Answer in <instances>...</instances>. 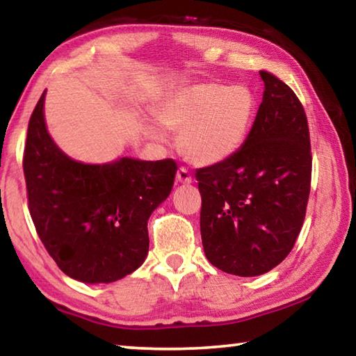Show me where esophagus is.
<instances>
[{"label": "esophagus", "mask_w": 356, "mask_h": 356, "mask_svg": "<svg viewBox=\"0 0 356 356\" xmlns=\"http://www.w3.org/2000/svg\"><path fill=\"white\" fill-rule=\"evenodd\" d=\"M176 177H177L179 182H182V184H191V182H193L191 174H190L188 170H186L185 166H180V168H179Z\"/></svg>", "instance_id": "1"}]
</instances>
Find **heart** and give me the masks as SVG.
Instances as JSON below:
<instances>
[{
    "instance_id": "b5f03b06",
    "label": "heart",
    "mask_w": 356,
    "mask_h": 356,
    "mask_svg": "<svg viewBox=\"0 0 356 356\" xmlns=\"http://www.w3.org/2000/svg\"><path fill=\"white\" fill-rule=\"evenodd\" d=\"M254 97L245 86L204 83L179 92L156 110L166 129L180 131L182 152L196 165L227 160L242 146L254 116ZM156 138H163L152 130Z\"/></svg>"
}]
</instances>
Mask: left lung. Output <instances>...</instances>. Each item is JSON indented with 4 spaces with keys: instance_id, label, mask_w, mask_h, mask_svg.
Instances as JSON below:
<instances>
[{
    "instance_id": "left-lung-1",
    "label": "left lung",
    "mask_w": 356,
    "mask_h": 356,
    "mask_svg": "<svg viewBox=\"0 0 356 356\" xmlns=\"http://www.w3.org/2000/svg\"><path fill=\"white\" fill-rule=\"evenodd\" d=\"M243 146L196 170L201 237L209 262L237 276L267 273L292 251L311 190L308 119L297 95L268 72Z\"/></svg>"
}]
</instances>
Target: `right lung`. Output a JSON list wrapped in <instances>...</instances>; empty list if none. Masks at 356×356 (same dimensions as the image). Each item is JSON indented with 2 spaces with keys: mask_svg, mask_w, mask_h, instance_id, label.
Wrapping results in <instances>:
<instances>
[{
  "mask_svg": "<svg viewBox=\"0 0 356 356\" xmlns=\"http://www.w3.org/2000/svg\"><path fill=\"white\" fill-rule=\"evenodd\" d=\"M45 91L29 118L23 154L28 209L48 254L70 278L113 282L140 267L149 251L147 220L170 196L172 159H120L84 165L48 135Z\"/></svg>",
  "mask_w": 356,
  "mask_h": 356,
  "instance_id": "obj_1",
  "label": "right lung"
}]
</instances>
